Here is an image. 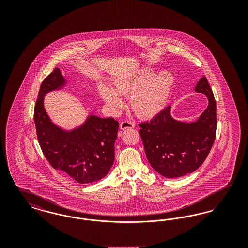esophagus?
I'll list each match as a JSON object with an SVG mask.
<instances>
[{
	"mask_svg": "<svg viewBox=\"0 0 248 248\" xmlns=\"http://www.w3.org/2000/svg\"><path fill=\"white\" fill-rule=\"evenodd\" d=\"M134 126H135V124L129 121H124L120 124V129L121 130L129 129V128H133Z\"/></svg>",
	"mask_w": 248,
	"mask_h": 248,
	"instance_id": "obj_1",
	"label": "esophagus"
}]
</instances>
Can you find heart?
<instances>
[{
	"mask_svg": "<svg viewBox=\"0 0 248 248\" xmlns=\"http://www.w3.org/2000/svg\"><path fill=\"white\" fill-rule=\"evenodd\" d=\"M175 83L171 71L154 73L153 69H144L133 74L124 75L113 82V89L106 85L98 87L99 94L112 110H118L123 101L118 94L129 96L132 111L141 119L153 118L166 106Z\"/></svg>",
	"mask_w": 248,
	"mask_h": 248,
	"instance_id": "1",
	"label": "heart"
}]
</instances>
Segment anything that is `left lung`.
Instances as JSON below:
<instances>
[{"label":"left lung","instance_id":"obj_1","mask_svg":"<svg viewBox=\"0 0 248 248\" xmlns=\"http://www.w3.org/2000/svg\"><path fill=\"white\" fill-rule=\"evenodd\" d=\"M194 90L205 94L208 105L195 122L173 118L166 107L149 122L140 124L148 161L167 178L183 177L198 169L210 153L217 129V106L212 89L202 76Z\"/></svg>","mask_w":248,"mask_h":248}]
</instances>
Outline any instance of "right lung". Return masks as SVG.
<instances>
[{
  "mask_svg": "<svg viewBox=\"0 0 248 248\" xmlns=\"http://www.w3.org/2000/svg\"><path fill=\"white\" fill-rule=\"evenodd\" d=\"M67 84L59 68L43 81L34 108L38 141L49 164L81 184L92 183L107 176L114 162V143L119 124L113 118L94 114L71 130L55 124L44 106V97Z\"/></svg>",
  "mask_w": 248,
  "mask_h": 248,
  "instance_id": "add662e5",
  "label": "right lung"
}]
</instances>
